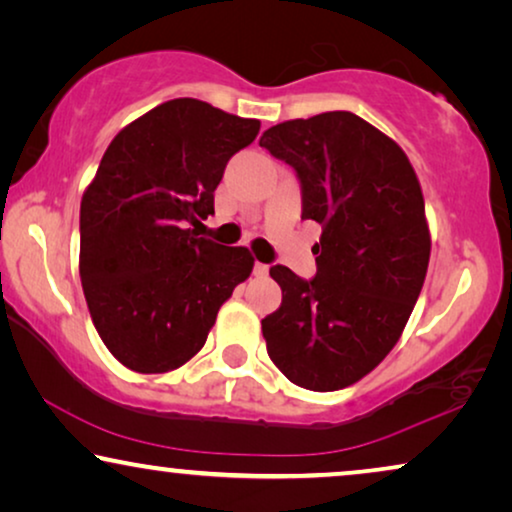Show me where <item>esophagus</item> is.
<instances>
[{
	"label": "esophagus",
	"instance_id": "34e87169",
	"mask_svg": "<svg viewBox=\"0 0 512 512\" xmlns=\"http://www.w3.org/2000/svg\"><path fill=\"white\" fill-rule=\"evenodd\" d=\"M268 272H270V265H265V263H256L254 265V275L256 277H268Z\"/></svg>",
	"mask_w": 512,
	"mask_h": 512
}]
</instances>
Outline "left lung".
Returning a JSON list of instances; mask_svg holds the SVG:
<instances>
[{
  "label": "left lung",
  "mask_w": 512,
  "mask_h": 512,
  "mask_svg": "<svg viewBox=\"0 0 512 512\" xmlns=\"http://www.w3.org/2000/svg\"><path fill=\"white\" fill-rule=\"evenodd\" d=\"M261 146L296 170L303 219L321 223L317 277L270 268L282 305L261 321L268 354L298 387L345 389L394 349L424 286L422 186L401 146L352 111L272 125Z\"/></svg>",
  "instance_id": "1"
}]
</instances>
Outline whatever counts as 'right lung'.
Segmentation results:
<instances>
[{
	"mask_svg": "<svg viewBox=\"0 0 512 512\" xmlns=\"http://www.w3.org/2000/svg\"><path fill=\"white\" fill-rule=\"evenodd\" d=\"M261 121L177 97L125 125L81 198L79 272L90 319L135 373L184 366L221 305L254 270L247 247L188 226L214 214V191Z\"/></svg>",
	"mask_w": 512,
	"mask_h": 512,
	"instance_id": "add662e5",
	"label": "right lung"
}]
</instances>
